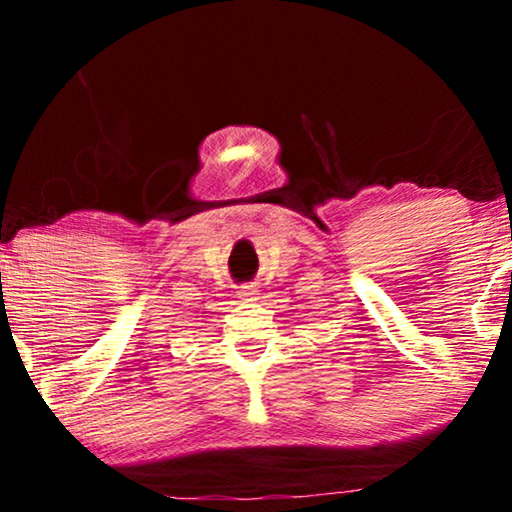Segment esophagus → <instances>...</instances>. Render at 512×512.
<instances>
[{"instance_id":"esophagus-1","label":"esophagus","mask_w":512,"mask_h":512,"mask_svg":"<svg viewBox=\"0 0 512 512\" xmlns=\"http://www.w3.org/2000/svg\"><path fill=\"white\" fill-rule=\"evenodd\" d=\"M256 296H258V293L254 289H249V286H244V289L240 291L242 300H256Z\"/></svg>"}]
</instances>
